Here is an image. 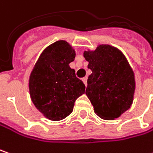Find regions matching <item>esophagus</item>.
Instances as JSON below:
<instances>
[{"label":"esophagus","mask_w":153,"mask_h":153,"mask_svg":"<svg viewBox=\"0 0 153 153\" xmlns=\"http://www.w3.org/2000/svg\"><path fill=\"white\" fill-rule=\"evenodd\" d=\"M82 80V82H83V83L85 84V86H87V77H83Z\"/></svg>","instance_id":"obj_1"}]
</instances>
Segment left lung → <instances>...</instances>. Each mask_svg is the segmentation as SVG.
Here are the masks:
<instances>
[{
	"label": "left lung",
	"instance_id": "8db88e82",
	"mask_svg": "<svg viewBox=\"0 0 153 153\" xmlns=\"http://www.w3.org/2000/svg\"><path fill=\"white\" fill-rule=\"evenodd\" d=\"M83 57L92 71L88 76L87 95L100 118L114 120L130 108L134 101L135 79L127 59L109 45L85 51Z\"/></svg>",
	"mask_w": 153,
	"mask_h": 153
}]
</instances>
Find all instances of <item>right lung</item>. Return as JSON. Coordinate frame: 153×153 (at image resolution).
<instances>
[{"label":"right lung","instance_id":"obj_1","mask_svg":"<svg viewBox=\"0 0 153 153\" xmlns=\"http://www.w3.org/2000/svg\"><path fill=\"white\" fill-rule=\"evenodd\" d=\"M75 57L71 45L59 40L43 51L31 72L32 102L51 120H61L70 115L76 100L84 94V83L70 67Z\"/></svg>","mask_w":153,"mask_h":153}]
</instances>
